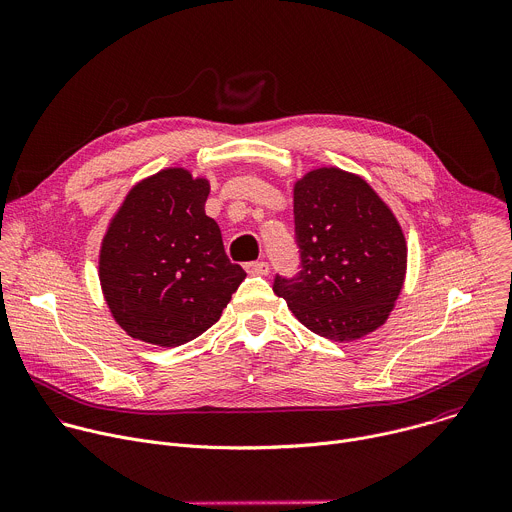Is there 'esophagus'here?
<instances>
[{
    "label": "esophagus",
    "mask_w": 512,
    "mask_h": 512,
    "mask_svg": "<svg viewBox=\"0 0 512 512\" xmlns=\"http://www.w3.org/2000/svg\"><path fill=\"white\" fill-rule=\"evenodd\" d=\"M245 271L251 273V275H267L269 273V263H265V261L245 263Z\"/></svg>",
    "instance_id": "1"
}]
</instances>
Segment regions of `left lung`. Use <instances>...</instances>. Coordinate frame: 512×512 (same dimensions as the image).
I'll list each match as a JSON object with an SVG mask.
<instances>
[{"label":"left lung","mask_w":512,"mask_h":512,"mask_svg":"<svg viewBox=\"0 0 512 512\" xmlns=\"http://www.w3.org/2000/svg\"><path fill=\"white\" fill-rule=\"evenodd\" d=\"M300 273L273 291L308 330L350 342L383 326L401 294L407 245L391 208L360 176L318 168L294 186Z\"/></svg>","instance_id":"left-lung-1"}]
</instances>
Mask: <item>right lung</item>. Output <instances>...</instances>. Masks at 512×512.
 Returning a JSON list of instances; mask_svg holds the SVG:
<instances>
[{
    "label": "right lung",
    "mask_w": 512,
    "mask_h": 512,
    "mask_svg": "<svg viewBox=\"0 0 512 512\" xmlns=\"http://www.w3.org/2000/svg\"><path fill=\"white\" fill-rule=\"evenodd\" d=\"M208 192V180L168 168L135 184L111 218L99 279L131 338L164 348L194 340L218 322L247 277L204 212Z\"/></svg>",
    "instance_id": "right-lung-1"
}]
</instances>
